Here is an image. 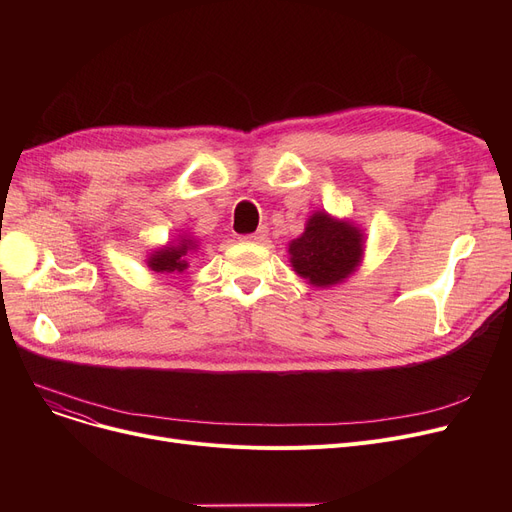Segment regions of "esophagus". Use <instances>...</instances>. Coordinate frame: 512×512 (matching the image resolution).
I'll return each mask as SVG.
<instances>
[{"instance_id": "34e87169", "label": "esophagus", "mask_w": 512, "mask_h": 512, "mask_svg": "<svg viewBox=\"0 0 512 512\" xmlns=\"http://www.w3.org/2000/svg\"><path fill=\"white\" fill-rule=\"evenodd\" d=\"M267 236H270V234H267V230H265V228H259L257 232H253V234L245 236V240H247V242H251V245H265V242H267Z\"/></svg>"}]
</instances>
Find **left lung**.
I'll use <instances>...</instances> for the list:
<instances>
[{
    "instance_id": "obj_1",
    "label": "left lung",
    "mask_w": 512,
    "mask_h": 512,
    "mask_svg": "<svg viewBox=\"0 0 512 512\" xmlns=\"http://www.w3.org/2000/svg\"><path fill=\"white\" fill-rule=\"evenodd\" d=\"M365 242L359 224L319 209L307 218L305 232L288 242L290 267L315 288L336 286L361 267Z\"/></svg>"
}]
</instances>
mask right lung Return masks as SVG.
<instances>
[{"label":"right lung","instance_id":"right-lung-1","mask_svg":"<svg viewBox=\"0 0 512 512\" xmlns=\"http://www.w3.org/2000/svg\"><path fill=\"white\" fill-rule=\"evenodd\" d=\"M199 249V238H195L191 232H178V236L166 245L153 249L145 263L151 272L176 278L184 270H188V257L191 253H197Z\"/></svg>","mask_w":512,"mask_h":512}]
</instances>
